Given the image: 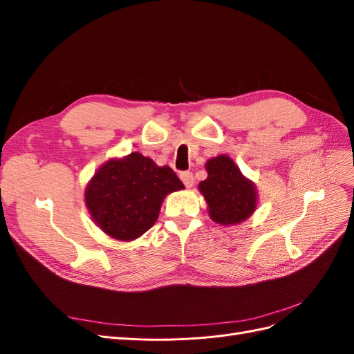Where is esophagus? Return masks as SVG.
<instances>
[{
    "label": "esophagus",
    "mask_w": 354,
    "mask_h": 354,
    "mask_svg": "<svg viewBox=\"0 0 354 354\" xmlns=\"http://www.w3.org/2000/svg\"><path fill=\"white\" fill-rule=\"evenodd\" d=\"M180 178L183 181L186 187H192L194 186V174L190 173V171H183V173H180Z\"/></svg>",
    "instance_id": "obj_1"
}]
</instances>
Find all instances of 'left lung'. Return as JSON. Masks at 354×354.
Instances as JSON below:
<instances>
[{"label": "left lung", "instance_id": "left-lung-1", "mask_svg": "<svg viewBox=\"0 0 354 354\" xmlns=\"http://www.w3.org/2000/svg\"><path fill=\"white\" fill-rule=\"evenodd\" d=\"M208 177L201 181L199 190L208 203L209 217L221 224L242 223L257 208V189L242 176L238 165L227 155H218L205 164Z\"/></svg>", "mask_w": 354, "mask_h": 354}]
</instances>
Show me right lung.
<instances>
[{"label": "right lung", "mask_w": 354, "mask_h": 354, "mask_svg": "<svg viewBox=\"0 0 354 354\" xmlns=\"http://www.w3.org/2000/svg\"><path fill=\"white\" fill-rule=\"evenodd\" d=\"M181 189L183 183L169 167H158L151 158L133 152L104 162L84 196L95 224L111 238L128 242L151 229L165 196Z\"/></svg>", "instance_id": "add662e5"}]
</instances>
